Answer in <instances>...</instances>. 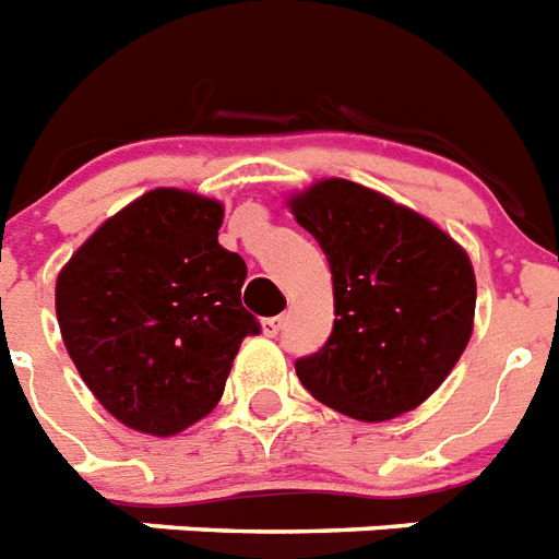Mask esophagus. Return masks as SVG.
I'll list each match as a JSON object with an SVG mask.
<instances>
[{
	"instance_id": "1",
	"label": "esophagus",
	"mask_w": 559,
	"mask_h": 559,
	"mask_svg": "<svg viewBox=\"0 0 559 559\" xmlns=\"http://www.w3.org/2000/svg\"><path fill=\"white\" fill-rule=\"evenodd\" d=\"M283 323H285L283 314L265 317V320H262V334H267V337H276V334H280V329H283Z\"/></svg>"
}]
</instances>
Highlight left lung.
I'll return each instance as SVG.
<instances>
[{
    "label": "left lung",
    "mask_w": 559,
    "mask_h": 559,
    "mask_svg": "<svg viewBox=\"0 0 559 559\" xmlns=\"http://www.w3.org/2000/svg\"><path fill=\"white\" fill-rule=\"evenodd\" d=\"M323 248L334 285V329L297 360L320 404L357 421H390L439 390L473 334L471 257L421 213L346 178L288 199Z\"/></svg>",
    "instance_id": "1"
}]
</instances>
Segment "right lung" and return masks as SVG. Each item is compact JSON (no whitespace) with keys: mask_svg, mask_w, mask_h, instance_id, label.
<instances>
[{"mask_svg":"<svg viewBox=\"0 0 559 559\" xmlns=\"http://www.w3.org/2000/svg\"><path fill=\"white\" fill-rule=\"evenodd\" d=\"M216 199L158 187L80 245L57 274V323L97 401L129 430L178 436L213 413L257 317L245 259L218 245Z\"/></svg>","mask_w":559,"mask_h":559,"instance_id":"add662e5","label":"right lung"}]
</instances>
